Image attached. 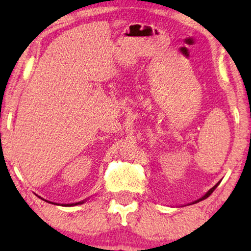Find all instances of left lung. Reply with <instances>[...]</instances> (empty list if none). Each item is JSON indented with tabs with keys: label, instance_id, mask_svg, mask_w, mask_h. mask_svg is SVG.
Instances as JSON below:
<instances>
[{
	"label": "left lung",
	"instance_id": "obj_1",
	"mask_svg": "<svg viewBox=\"0 0 251 251\" xmlns=\"http://www.w3.org/2000/svg\"><path fill=\"white\" fill-rule=\"evenodd\" d=\"M219 183H221V181H218V183H217V184H216L214 187H211V188H210V190H209V191L207 192V193H205V194L203 195V197H201L200 199H198V200H195V201H193V202H191V203H188V204H194V203H198V202H200V201H202V200H204V199H207V198L209 197V195H210V194L212 193V192H214V191L216 190V187H217V186H218V185H219Z\"/></svg>",
	"mask_w": 251,
	"mask_h": 251
}]
</instances>
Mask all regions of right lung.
Segmentation results:
<instances>
[{
  "mask_svg": "<svg viewBox=\"0 0 251 251\" xmlns=\"http://www.w3.org/2000/svg\"><path fill=\"white\" fill-rule=\"evenodd\" d=\"M39 198H41V197H39ZM41 199H42V198H41ZM42 200H44V199H42ZM44 201H47V200H44ZM85 201H87V200H83V201H80V202H75V203H68V204H60V205H65V207H72V205L83 204ZM47 202H49V203H53V202H50V201H47Z\"/></svg>",
  "mask_w": 251,
  "mask_h": 251,
  "instance_id": "right-lung-1",
  "label": "right lung"
}]
</instances>
